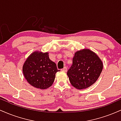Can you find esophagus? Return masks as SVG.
<instances>
[{
    "label": "esophagus",
    "instance_id": "esophagus-1",
    "mask_svg": "<svg viewBox=\"0 0 121 121\" xmlns=\"http://www.w3.org/2000/svg\"><path fill=\"white\" fill-rule=\"evenodd\" d=\"M66 70H67V68H66V67H64L63 69H61L62 71H63V72H66Z\"/></svg>",
    "mask_w": 121,
    "mask_h": 121
}]
</instances>
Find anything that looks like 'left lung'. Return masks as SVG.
<instances>
[{
    "instance_id": "left-lung-1",
    "label": "left lung",
    "mask_w": 121,
    "mask_h": 121,
    "mask_svg": "<svg viewBox=\"0 0 121 121\" xmlns=\"http://www.w3.org/2000/svg\"><path fill=\"white\" fill-rule=\"evenodd\" d=\"M102 69L103 63L98 55L89 49H84L74 53L67 75L73 87L84 89L96 82Z\"/></svg>"
}]
</instances>
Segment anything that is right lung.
I'll return each instance as SVG.
<instances>
[{
    "label": "right lung",
    "mask_w": 121,
    "mask_h": 121,
    "mask_svg": "<svg viewBox=\"0 0 121 121\" xmlns=\"http://www.w3.org/2000/svg\"><path fill=\"white\" fill-rule=\"evenodd\" d=\"M59 71L55 62L50 60L49 53L38 51L32 53L23 66V75L28 82L40 89L51 86Z\"/></svg>",
    "instance_id": "obj_1"
}]
</instances>
